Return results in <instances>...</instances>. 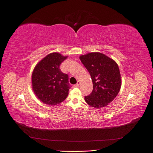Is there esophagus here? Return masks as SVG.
<instances>
[{
  "label": "esophagus",
  "instance_id": "34e87169",
  "mask_svg": "<svg viewBox=\"0 0 153 153\" xmlns=\"http://www.w3.org/2000/svg\"><path fill=\"white\" fill-rule=\"evenodd\" d=\"M80 82L79 81H78L77 83H76V84L75 85V87H78L80 85Z\"/></svg>",
  "mask_w": 153,
  "mask_h": 153
}]
</instances>
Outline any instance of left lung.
I'll return each instance as SVG.
<instances>
[{"label": "left lung", "instance_id": "1", "mask_svg": "<svg viewBox=\"0 0 153 153\" xmlns=\"http://www.w3.org/2000/svg\"><path fill=\"white\" fill-rule=\"evenodd\" d=\"M90 73L93 90L85 96L86 103L100 108L107 106L118 94L121 87L119 68L114 60L100 52H91L79 57Z\"/></svg>", "mask_w": 153, "mask_h": 153}]
</instances>
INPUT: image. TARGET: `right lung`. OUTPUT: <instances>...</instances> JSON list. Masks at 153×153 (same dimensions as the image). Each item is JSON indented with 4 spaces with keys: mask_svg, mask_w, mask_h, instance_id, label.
I'll list each match as a JSON object with an SVG mask.
<instances>
[{
    "mask_svg": "<svg viewBox=\"0 0 153 153\" xmlns=\"http://www.w3.org/2000/svg\"><path fill=\"white\" fill-rule=\"evenodd\" d=\"M68 56L58 52L50 53L36 64L32 73V88L41 102L56 105L65 100L70 86L68 75L59 66Z\"/></svg>",
    "mask_w": 153,
    "mask_h": 153,
    "instance_id": "right-lung-1",
    "label": "right lung"
}]
</instances>
